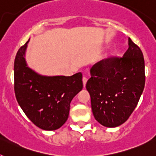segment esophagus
<instances>
[{"label":"esophagus","instance_id":"34e87169","mask_svg":"<svg viewBox=\"0 0 156 156\" xmlns=\"http://www.w3.org/2000/svg\"><path fill=\"white\" fill-rule=\"evenodd\" d=\"M87 82V78L86 76L83 77V87H84L85 86H86Z\"/></svg>","mask_w":156,"mask_h":156}]
</instances>
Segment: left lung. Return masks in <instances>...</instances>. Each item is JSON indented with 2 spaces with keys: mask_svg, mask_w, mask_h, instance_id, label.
Listing matches in <instances>:
<instances>
[{
  "mask_svg": "<svg viewBox=\"0 0 156 156\" xmlns=\"http://www.w3.org/2000/svg\"><path fill=\"white\" fill-rule=\"evenodd\" d=\"M122 57H110L92 66L86 87L95 119L107 127L126 122L135 109L145 83L140 48L129 38Z\"/></svg>",
  "mask_w": 156,
  "mask_h": 156,
  "instance_id": "obj_1",
  "label": "left lung"
}]
</instances>
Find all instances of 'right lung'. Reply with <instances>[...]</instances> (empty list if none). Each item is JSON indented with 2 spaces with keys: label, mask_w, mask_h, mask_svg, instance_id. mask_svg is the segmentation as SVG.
<instances>
[{
  "label": "right lung",
  "mask_w": 156,
  "mask_h": 156,
  "mask_svg": "<svg viewBox=\"0 0 156 156\" xmlns=\"http://www.w3.org/2000/svg\"><path fill=\"white\" fill-rule=\"evenodd\" d=\"M28 42L19 48L14 62L16 98L34 124L45 130H55L66 122L72 99L82 90V73L71 76L37 74L25 60Z\"/></svg>",
  "instance_id": "obj_1"
}]
</instances>
